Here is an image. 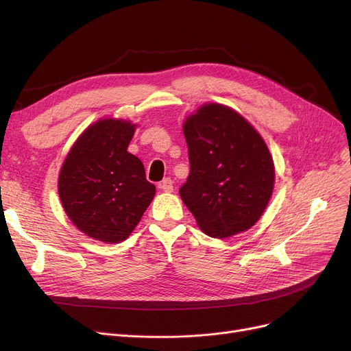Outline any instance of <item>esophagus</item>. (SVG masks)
I'll return each instance as SVG.
<instances>
[{
    "instance_id": "obj_1",
    "label": "esophagus",
    "mask_w": 351,
    "mask_h": 351,
    "mask_svg": "<svg viewBox=\"0 0 351 351\" xmlns=\"http://www.w3.org/2000/svg\"><path fill=\"white\" fill-rule=\"evenodd\" d=\"M159 188L163 192H173V182L171 178H165L160 183H159Z\"/></svg>"
}]
</instances>
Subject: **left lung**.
Segmentation results:
<instances>
[{"instance_id": "obj_1", "label": "left lung", "mask_w": 351, "mask_h": 351, "mask_svg": "<svg viewBox=\"0 0 351 351\" xmlns=\"http://www.w3.org/2000/svg\"><path fill=\"white\" fill-rule=\"evenodd\" d=\"M191 172L179 189L208 236L223 239L250 229L265 212L274 165L259 132L236 110L202 105L183 123Z\"/></svg>"}]
</instances>
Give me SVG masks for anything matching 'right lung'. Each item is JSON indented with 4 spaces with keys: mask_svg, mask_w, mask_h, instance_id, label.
<instances>
[{
    "mask_svg": "<svg viewBox=\"0 0 351 351\" xmlns=\"http://www.w3.org/2000/svg\"><path fill=\"white\" fill-rule=\"evenodd\" d=\"M135 125L99 119L71 147L58 179L61 204L81 232L105 243L132 233L155 196L143 163L128 152Z\"/></svg>",
    "mask_w": 351,
    "mask_h": 351,
    "instance_id": "obj_1",
    "label": "right lung"
}]
</instances>
